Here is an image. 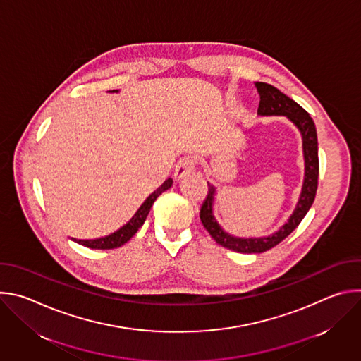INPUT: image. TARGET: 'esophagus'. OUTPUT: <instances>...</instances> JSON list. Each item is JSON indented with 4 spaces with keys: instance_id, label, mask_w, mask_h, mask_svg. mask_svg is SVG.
Instances as JSON below:
<instances>
[{
    "instance_id": "1",
    "label": "esophagus",
    "mask_w": 361,
    "mask_h": 361,
    "mask_svg": "<svg viewBox=\"0 0 361 361\" xmlns=\"http://www.w3.org/2000/svg\"><path fill=\"white\" fill-rule=\"evenodd\" d=\"M195 170V160L191 156H185L183 159H180V161L176 166V171H174V178L176 180H181L187 176H190L191 173H194Z\"/></svg>"
}]
</instances>
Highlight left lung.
<instances>
[{
  "mask_svg": "<svg viewBox=\"0 0 361 361\" xmlns=\"http://www.w3.org/2000/svg\"><path fill=\"white\" fill-rule=\"evenodd\" d=\"M257 91L260 94V104L257 114L259 116H286L301 133L302 137V152H304V183L301 188L300 198L297 201L295 209L290 216L288 221L280 227L279 231L260 238H240L226 233L217 223L213 213V202L216 195V187L209 184V194L205 197L200 219L204 228L210 233L217 244L243 254L251 252H264L279 243H281L293 230L301 223L307 212L310 210L316 197L317 184H319V142L317 131L313 118L310 117L301 106H298L294 99L283 94L276 87L267 82H255Z\"/></svg>",
  "mask_w": 361,
  "mask_h": 361,
  "instance_id": "1",
  "label": "left lung"
}]
</instances>
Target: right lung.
I'll use <instances>...</instances> for the list:
<instances>
[{"label": "right lung", "mask_w": 361, "mask_h": 361, "mask_svg": "<svg viewBox=\"0 0 361 361\" xmlns=\"http://www.w3.org/2000/svg\"><path fill=\"white\" fill-rule=\"evenodd\" d=\"M113 92H117V90H113ZM173 185V180L169 178L166 180L156 191L151 192L147 200L141 204V207L137 210V213L133 216V219L123 226L120 230H117L116 233L106 235V237H101V238H95V240H77V238H71L75 243L85 245L88 248H95V250H110V248H117L121 247L123 244H126L137 231L138 228L144 224L149 210H151V205L154 204V201L157 200V197L164 192L166 190H169Z\"/></svg>", "instance_id": "1"}]
</instances>
